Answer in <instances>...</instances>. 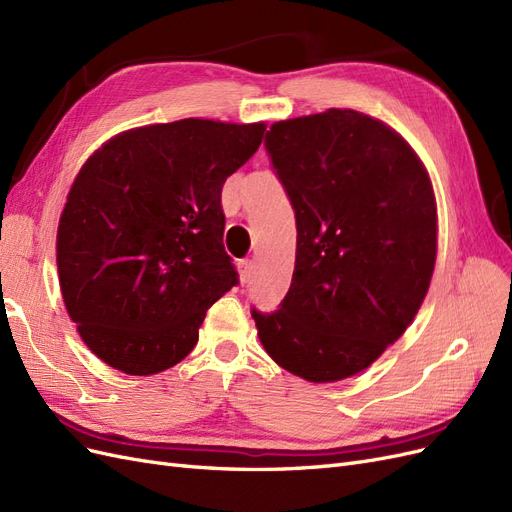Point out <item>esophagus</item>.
I'll return each instance as SVG.
<instances>
[{"label": "esophagus", "mask_w": 512, "mask_h": 512, "mask_svg": "<svg viewBox=\"0 0 512 512\" xmlns=\"http://www.w3.org/2000/svg\"><path fill=\"white\" fill-rule=\"evenodd\" d=\"M254 273V262L252 260H241L239 262V275H241V284H250Z\"/></svg>", "instance_id": "obj_1"}]
</instances>
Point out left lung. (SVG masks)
I'll use <instances>...</instances> for the list:
<instances>
[{
  "instance_id": "left-lung-1",
  "label": "left lung",
  "mask_w": 512,
  "mask_h": 512,
  "mask_svg": "<svg viewBox=\"0 0 512 512\" xmlns=\"http://www.w3.org/2000/svg\"><path fill=\"white\" fill-rule=\"evenodd\" d=\"M297 220L284 301L254 307L271 359L309 382L359 374L404 335L436 265V196L395 130L350 111L277 121L265 138Z\"/></svg>"
}]
</instances>
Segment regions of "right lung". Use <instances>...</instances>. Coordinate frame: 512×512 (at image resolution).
Wrapping results in <instances>:
<instances>
[{
    "label": "right lung",
    "mask_w": 512,
    "mask_h": 512,
    "mask_svg": "<svg viewBox=\"0 0 512 512\" xmlns=\"http://www.w3.org/2000/svg\"><path fill=\"white\" fill-rule=\"evenodd\" d=\"M265 123L181 119L111 138L76 175L57 228L64 303L87 348L130 376L177 365L239 284L222 185Z\"/></svg>",
    "instance_id": "add662e5"
}]
</instances>
